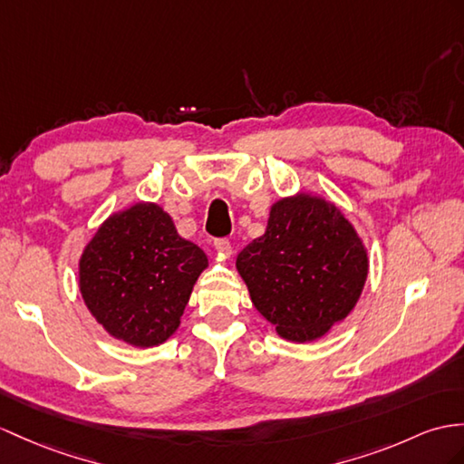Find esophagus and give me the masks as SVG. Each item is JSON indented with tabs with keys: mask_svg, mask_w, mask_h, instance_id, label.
<instances>
[{
	"mask_svg": "<svg viewBox=\"0 0 464 464\" xmlns=\"http://www.w3.org/2000/svg\"><path fill=\"white\" fill-rule=\"evenodd\" d=\"M214 247H217V252L222 257H230V254H232V246H230L228 238H217L214 240Z\"/></svg>",
	"mask_w": 464,
	"mask_h": 464,
	"instance_id": "1",
	"label": "esophagus"
}]
</instances>
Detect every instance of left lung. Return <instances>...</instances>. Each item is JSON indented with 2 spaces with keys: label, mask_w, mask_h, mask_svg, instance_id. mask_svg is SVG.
I'll return each instance as SVG.
<instances>
[{
  "label": "left lung",
  "mask_w": 464,
  "mask_h": 464,
  "mask_svg": "<svg viewBox=\"0 0 464 464\" xmlns=\"http://www.w3.org/2000/svg\"><path fill=\"white\" fill-rule=\"evenodd\" d=\"M236 267L279 336L311 343L354 309L368 256L341 210L299 195L271 207L266 234L244 247Z\"/></svg>",
  "instance_id": "obj_1"
}]
</instances>
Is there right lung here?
<instances>
[{"mask_svg":"<svg viewBox=\"0 0 464 464\" xmlns=\"http://www.w3.org/2000/svg\"><path fill=\"white\" fill-rule=\"evenodd\" d=\"M207 266L205 252L180 238L161 207L138 202L100 226L78 276L96 321L114 338L147 348L177 331Z\"/></svg>","mask_w":464,"mask_h":464,"instance_id":"right-lung-1","label":"right lung"}]
</instances>
